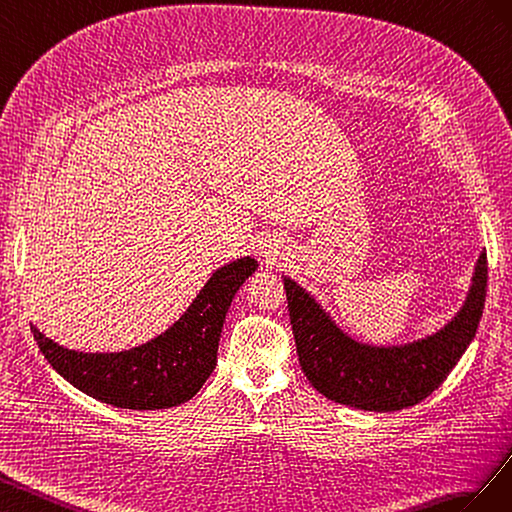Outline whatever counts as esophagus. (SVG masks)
I'll return each instance as SVG.
<instances>
[{
	"label": "esophagus",
	"mask_w": 512,
	"mask_h": 512,
	"mask_svg": "<svg viewBox=\"0 0 512 512\" xmlns=\"http://www.w3.org/2000/svg\"><path fill=\"white\" fill-rule=\"evenodd\" d=\"M266 259L272 261V264H274V261H276V251H268V253H266Z\"/></svg>",
	"instance_id": "obj_1"
}]
</instances>
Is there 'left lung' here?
<instances>
[{
	"label": "left lung",
	"instance_id": "1",
	"mask_svg": "<svg viewBox=\"0 0 512 512\" xmlns=\"http://www.w3.org/2000/svg\"><path fill=\"white\" fill-rule=\"evenodd\" d=\"M291 328L306 379L334 403L364 412H399L427 399L472 343L487 296V253L476 261L461 311L431 337L375 347L345 334L315 298L283 276Z\"/></svg>",
	"mask_w": 512,
	"mask_h": 512
}]
</instances>
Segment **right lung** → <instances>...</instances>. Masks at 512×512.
Returning a JSON list of instances; mask_svg holds the SVG:
<instances>
[{"label": "right lung", "mask_w": 512, "mask_h": 512, "mask_svg": "<svg viewBox=\"0 0 512 512\" xmlns=\"http://www.w3.org/2000/svg\"><path fill=\"white\" fill-rule=\"evenodd\" d=\"M255 270L251 257L218 268L167 332L128 352H75L32 326L34 339L51 367L87 397L124 410H167L193 399L212 375L227 309Z\"/></svg>", "instance_id": "add662e5"}]
</instances>
